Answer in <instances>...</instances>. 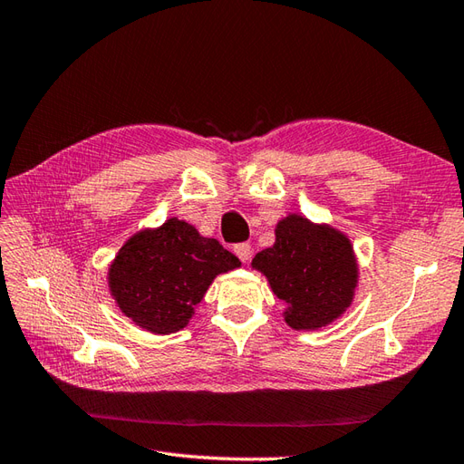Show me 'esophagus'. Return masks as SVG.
Here are the masks:
<instances>
[{
  "label": "esophagus",
  "instance_id": "34e87169",
  "mask_svg": "<svg viewBox=\"0 0 464 464\" xmlns=\"http://www.w3.org/2000/svg\"><path fill=\"white\" fill-rule=\"evenodd\" d=\"M235 255L241 258L243 263H249V258H251V255H253V251H251V245L249 243H239V245H235Z\"/></svg>",
  "mask_w": 464,
  "mask_h": 464
}]
</instances>
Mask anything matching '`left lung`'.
Returning a JSON list of instances; mask_svg holds the SVG:
<instances>
[{
  "label": "left lung",
  "instance_id": "1",
  "mask_svg": "<svg viewBox=\"0 0 464 464\" xmlns=\"http://www.w3.org/2000/svg\"><path fill=\"white\" fill-rule=\"evenodd\" d=\"M251 266L286 303L283 318L293 330H318L338 320L352 306L360 281L350 237L300 213L276 223L275 245L256 253Z\"/></svg>",
  "mask_w": 464,
  "mask_h": 464
}]
</instances>
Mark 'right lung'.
<instances>
[{"instance_id": "add662e5", "label": "right lung", "mask_w": 464, "mask_h": 464, "mask_svg": "<svg viewBox=\"0 0 464 464\" xmlns=\"http://www.w3.org/2000/svg\"><path fill=\"white\" fill-rule=\"evenodd\" d=\"M237 266L239 258L218 239L169 218L160 227L136 231L118 249L106 281L126 318L166 336L186 328L215 276Z\"/></svg>"}]
</instances>
